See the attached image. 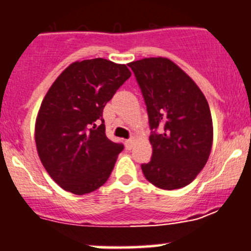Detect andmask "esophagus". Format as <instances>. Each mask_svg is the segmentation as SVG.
Segmentation results:
<instances>
[{"label": "esophagus", "mask_w": 251, "mask_h": 251, "mask_svg": "<svg viewBox=\"0 0 251 251\" xmlns=\"http://www.w3.org/2000/svg\"><path fill=\"white\" fill-rule=\"evenodd\" d=\"M133 144H134V138L126 139V141H125V147H126V149H128V150L132 149Z\"/></svg>", "instance_id": "esophagus-1"}]
</instances>
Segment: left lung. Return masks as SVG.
<instances>
[{"label": "left lung", "mask_w": 251, "mask_h": 251, "mask_svg": "<svg viewBox=\"0 0 251 251\" xmlns=\"http://www.w3.org/2000/svg\"><path fill=\"white\" fill-rule=\"evenodd\" d=\"M144 102L151 134L150 162L144 176L163 190L191 183L207 163L213 144L209 104L194 80L166 57L128 63Z\"/></svg>", "instance_id": "8db88e82"}]
</instances>
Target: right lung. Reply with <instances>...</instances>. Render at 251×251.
Returning <instances> with one entry per match:
<instances>
[{
    "label": "right lung",
    "mask_w": 251,
    "mask_h": 251,
    "mask_svg": "<svg viewBox=\"0 0 251 251\" xmlns=\"http://www.w3.org/2000/svg\"><path fill=\"white\" fill-rule=\"evenodd\" d=\"M130 77L126 65L84 60L71 63L47 92L36 120L37 151L66 191L89 194L109 178L124 146L107 138L102 114Z\"/></svg>",
    "instance_id": "right-lung-1"
}]
</instances>
